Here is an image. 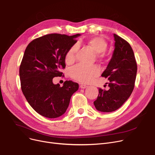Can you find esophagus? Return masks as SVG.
Listing matches in <instances>:
<instances>
[{"instance_id": "obj_1", "label": "esophagus", "mask_w": 155, "mask_h": 155, "mask_svg": "<svg viewBox=\"0 0 155 155\" xmlns=\"http://www.w3.org/2000/svg\"><path fill=\"white\" fill-rule=\"evenodd\" d=\"M80 88H83V89H84V88H87L88 86L87 85H85V84H80Z\"/></svg>"}]
</instances>
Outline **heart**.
I'll list each match as a JSON object with an SVG mask.
<instances>
[{"instance_id":"1","label":"heart","mask_w":155,"mask_h":155,"mask_svg":"<svg viewBox=\"0 0 155 155\" xmlns=\"http://www.w3.org/2000/svg\"><path fill=\"white\" fill-rule=\"evenodd\" d=\"M93 50L97 53V57L100 60L105 57V51H106L108 45L106 41L101 37H94L88 41ZM78 50V45H73L65 54V61L67 64H71L75 61L76 54ZM100 68L97 65H85L78 64L70 69V76L78 82L89 83L99 75Z\"/></svg>"}]
</instances>
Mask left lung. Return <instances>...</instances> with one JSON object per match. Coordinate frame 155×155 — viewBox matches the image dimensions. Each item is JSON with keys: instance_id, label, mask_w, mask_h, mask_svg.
Listing matches in <instances>:
<instances>
[{"instance_id": "left-lung-1", "label": "left lung", "mask_w": 155, "mask_h": 155, "mask_svg": "<svg viewBox=\"0 0 155 155\" xmlns=\"http://www.w3.org/2000/svg\"><path fill=\"white\" fill-rule=\"evenodd\" d=\"M115 49L112 58L102 77L108 78L109 89H99V95L94 102L96 109L110 112L120 108L132 94L137 73V63L129 43L114 35Z\"/></svg>"}]
</instances>
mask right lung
<instances>
[{"instance_id": "right-lung-1", "label": "right lung", "mask_w": 155, "mask_h": 155, "mask_svg": "<svg viewBox=\"0 0 155 155\" xmlns=\"http://www.w3.org/2000/svg\"><path fill=\"white\" fill-rule=\"evenodd\" d=\"M80 35L49 34L32 40L24 52L19 67L22 92L31 106L44 117L56 118L66 112L78 84L65 81L53 83L65 68V54Z\"/></svg>"}]
</instances>
